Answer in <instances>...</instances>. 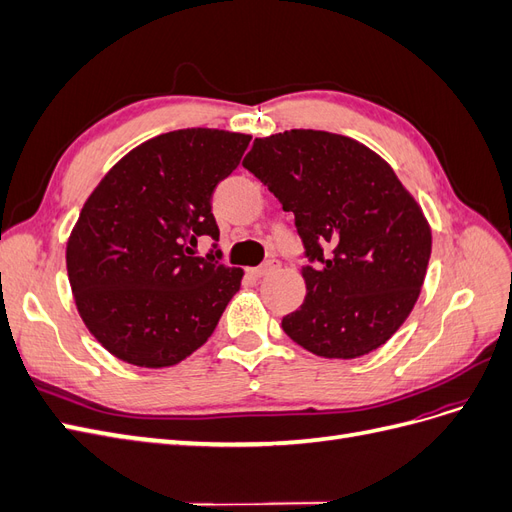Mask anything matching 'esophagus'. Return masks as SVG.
Segmentation results:
<instances>
[{"label":"esophagus","instance_id":"esophagus-1","mask_svg":"<svg viewBox=\"0 0 512 512\" xmlns=\"http://www.w3.org/2000/svg\"><path fill=\"white\" fill-rule=\"evenodd\" d=\"M277 269H280V260L271 258V260L265 262V265H260V267L252 269V275H254V277H265V275H269V273H273V271H277Z\"/></svg>","mask_w":512,"mask_h":512}]
</instances>
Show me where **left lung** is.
Here are the masks:
<instances>
[{"instance_id":"obj_1","label":"left lung","mask_w":512,"mask_h":512,"mask_svg":"<svg viewBox=\"0 0 512 512\" xmlns=\"http://www.w3.org/2000/svg\"><path fill=\"white\" fill-rule=\"evenodd\" d=\"M243 166L267 185L309 265L303 305L284 333L324 359H356L389 342L421 294L431 228L376 151L322 130L256 138Z\"/></svg>"}]
</instances>
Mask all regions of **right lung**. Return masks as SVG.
<instances>
[{
    "instance_id": "add662e5",
    "label": "right lung",
    "mask_w": 512,
    "mask_h": 512,
    "mask_svg": "<svg viewBox=\"0 0 512 512\" xmlns=\"http://www.w3.org/2000/svg\"><path fill=\"white\" fill-rule=\"evenodd\" d=\"M250 141L211 128L160 134L87 198L66 247L68 280L85 327L117 359L177 365L218 327L243 269L222 265L220 252L194 256V247L203 235L220 239L211 196Z\"/></svg>"
}]
</instances>
